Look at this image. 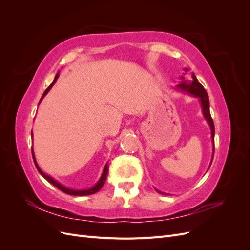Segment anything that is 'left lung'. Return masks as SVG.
<instances>
[{"label":"left lung","instance_id":"8db88e82","mask_svg":"<svg viewBox=\"0 0 250 250\" xmlns=\"http://www.w3.org/2000/svg\"><path fill=\"white\" fill-rule=\"evenodd\" d=\"M188 71V69H185V72L187 73ZM193 80L192 81H187L185 80L184 76H181V82L179 84L176 85V89L180 90V92L188 94L191 96H194L196 98H199V101L201 103V107H202V113L204 119L207 120V122L208 123V126L210 128V132H211V140H213L214 143V137H215V126H214V122L213 119L210 117V112H209V100H208V95L207 93V90L204 89V87L200 84L199 81L196 78L195 74H192ZM214 151L215 148L213 147V157H214ZM213 161V160H211ZM211 165V162H210ZM210 167V166H209ZM157 191V190H156ZM158 193H161L160 191H157Z\"/></svg>","mask_w":250,"mask_h":250}]
</instances>
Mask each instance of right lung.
Here are the masks:
<instances>
[{
  "mask_svg": "<svg viewBox=\"0 0 250 250\" xmlns=\"http://www.w3.org/2000/svg\"><path fill=\"white\" fill-rule=\"evenodd\" d=\"M58 77H59V72L56 74V76H55L54 80H53V82H52L51 84L49 85V87H48L46 90H44V93H43L42 97L41 98V100H40V103H41V102H42V100L43 99V97L46 96V95L49 93V90L52 88V86L55 84V82H56V80L58 79ZM40 103H39V104H40ZM31 137H33V132H32V131H31ZM32 156H33V161H34V164H35V167H36L37 171L40 172L41 175H42L44 179H47V180L49 181V183H51L53 186H55L57 188H59L60 191H62L63 193H66V194H69V195H74V196H85V195H92V194H95V193H97V192L99 191L100 188L103 187V185H104V183H105V180H106V177H107L108 164L105 165V167H104V169H103V172H102V175H101L100 179L98 180V183H97L94 187L89 188H85V190H74V188H69L64 187L63 185L59 184L57 180H55V179L53 178V177H51V176L47 175L46 173L42 172V170L40 168V166L37 165V162H36V160H35V155H34L33 148H32Z\"/></svg>",
  "mask_w": 250,
  "mask_h": 250,
  "instance_id": "right-lung-1",
  "label": "right lung"
}]
</instances>
